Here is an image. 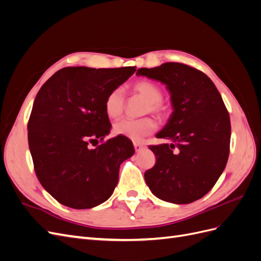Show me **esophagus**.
Listing matches in <instances>:
<instances>
[{"label": "esophagus", "instance_id": "esophagus-1", "mask_svg": "<svg viewBox=\"0 0 261 261\" xmlns=\"http://www.w3.org/2000/svg\"><path fill=\"white\" fill-rule=\"evenodd\" d=\"M134 147H135V151L139 152L140 150L144 149V145L143 144H139V143H134Z\"/></svg>", "mask_w": 261, "mask_h": 261}]
</instances>
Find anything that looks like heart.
Listing matches in <instances>:
<instances>
[{"label":"heart","instance_id":"obj_1","mask_svg":"<svg viewBox=\"0 0 261 261\" xmlns=\"http://www.w3.org/2000/svg\"><path fill=\"white\" fill-rule=\"evenodd\" d=\"M133 88L147 101L145 112H151L156 115H161L163 113L164 109L161 105L163 94L159 87L150 82L141 81L134 85ZM124 105L125 99L123 90L121 88L111 90L105 99L106 114L110 118L118 117L123 113ZM155 127V122L150 117L139 118V120L123 118V120L117 121L113 125V132L117 136L126 137L134 141H139L153 133Z\"/></svg>","mask_w":261,"mask_h":261}]
</instances>
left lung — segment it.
<instances>
[{"mask_svg": "<svg viewBox=\"0 0 261 261\" xmlns=\"http://www.w3.org/2000/svg\"><path fill=\"white\" fill-rule=\"evenodd\" d=\"M136 75L164 84L173 112L149 146L156 162L145 172L150 191L161 200L184 204L198 200L215 186L230 153V115L217 87L200 70L181 63L139 68Z\"/></svg>", "mask_w": 261, "mask_h": 261, "instance_id": "1", "label": "left lung"}]
</instances>
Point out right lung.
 <instances>
[{
  "instance_id": "add662e5",
  "label": "right lung",
  "mask_w": 261,
  "mask_h": 261,
  "mask_svg": "<svg viewBox=\"0 0 261 261\" xmlns=\"http://www.w3.org/2000/svg\"><path fill=\"white\" fill-rule=\"evenodd\" d=\"M135 70L64 67L37 93L28 122L30 153L39 181L64 206L89 209L108 200L121 163L135 152L132 141L122 136L90 148L111 129L107 94Z\"/></svg>"
}]
</instances>
